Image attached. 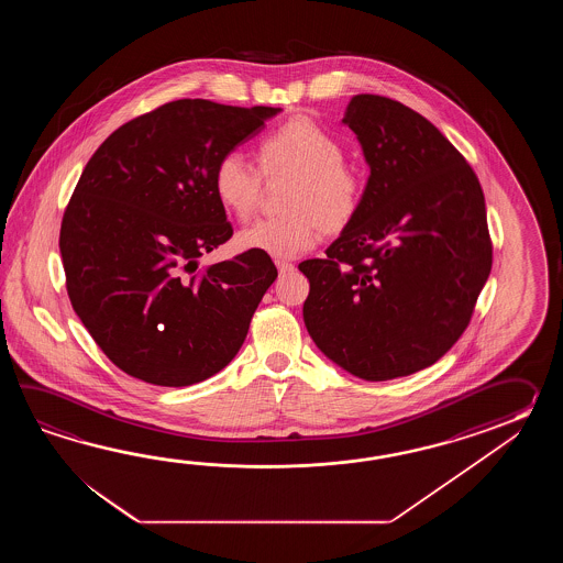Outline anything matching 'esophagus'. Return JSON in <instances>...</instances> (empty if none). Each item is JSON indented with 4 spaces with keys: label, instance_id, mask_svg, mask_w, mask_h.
Returning a JSON list of instances; mask_svg holds the SVG:
<instances>
[{
    "label": "esophagus",
    "instance_id": "esophagus-1",
    "mask_svg": "<svg viewBox=\"0 0 563 563\" xmlns=\"http://www.w3.org/2000/svg\"><path fill=\"white\" fill-rule=\"evenodd\" d=\"M276 265L277 269H279V274H289V272L296 269V265L284 262V260H277Z\"/></svg>",
    "mask_w": 563,
    "mask_h": 563
}]
</instances>
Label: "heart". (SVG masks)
<instances>
[{"mask_svg": "<svg viewBox=\"0 0 563 563\" xmlns=\"http://www.w3.org/2000/svg\"><path fill=\"white\" fill-rule=\"evenodd\" d=\"M256 170L240 153H225L213 167L211 187L228 216L252 217L262 177H291L284 192L286 216L260 219L238 233L245 252L287 260L308 252L320 235H340L358 217L366 183L358 168L344 161V146L313 120L289 119L255 144Z\"/></svg>", "mask_w": 563, "mask_h": 563, "instance_id": "obj_1", "label": "heart"}]
</instances>
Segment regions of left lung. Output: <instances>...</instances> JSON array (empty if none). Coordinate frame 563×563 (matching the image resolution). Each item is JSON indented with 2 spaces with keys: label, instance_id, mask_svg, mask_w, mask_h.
<instances>
[{
  "label": "left lung",
  "instance_id": "obj_1",
  "mask_svg": "<svg viewBox=\"0 0 563 563\" xmlns=\"http://www.w3.org/2000/svg\"><path fill=\"white\" fill-rule=\"evenodd\" d=\"M371 177L356 221L310 279L303 322L328 358L383 383L434 364L465 332L493 264L475 170L434 124L376 95L350 100Z\"/></svg>",
  "mask_w": 563,
  "mask_h": 563
}]
</instances>
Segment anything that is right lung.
Listing matches in <instances>:
<instances>
[{"label": "right lung", "instance_id": "1", "mask_svg": "<svg viewBox=\"0 0 563 563\" xmlns=\"http://www.w3.org/2000/svg\"><path fill=\"white\" fill-rule=\"evenodd\" d=\"M279 110L183 98L129 120L88 161L62 217V262L74 311L120 371L189 386L240 352L276 265L262 252L197 260L233 235L217 161Z\"/></svg>", "mask_w": 563, "mask_h": 563}]
</instances>
